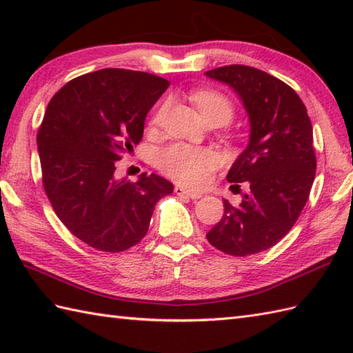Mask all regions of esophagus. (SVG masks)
Here are the masks:
<instances>
[{"mask_svg":"<svg viewBox=\"0 0 353 353\" xmlns=\"http://www.w3.org/2000/svg\"><path fill=\"white\" fill-rule=\"evenodd\" d=\"M174 192L177 194V196H185V197H190V199H200V197H203V194H201V192L186 190V188H183V186H176Z\"/></svg>","mask_w":353,"mask_h":353,"instance_id":"34e87169","label":"esophagus"}]
</instances>
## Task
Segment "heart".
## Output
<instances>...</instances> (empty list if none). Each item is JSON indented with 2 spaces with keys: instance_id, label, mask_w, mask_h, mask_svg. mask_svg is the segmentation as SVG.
Segmentation results:
<instances>
[{
  "instance_id": "heart-1",
  "label": "heart",
  "mask_w": 353,
  "mask_h": 353,
  "mask_svg": "<svg viewBox=\"0 0 353 353\" xmlns=\"http://www.w3.org/2000/svg\"><path fill=\"white\" fill-rule=\"evenodd\" d=\"M192 101L196 103L205 121L215 117H223L228 123L234 112L228 97L215 91H199L192 95ZM163 112L165 106L156 110L153 117L154 123L159 121ZM216 163H219V154L214 150L188 144H172L163 148L157 156V165L165 174L188 186L203 185Z\"/></svg>"
}]
</instances>
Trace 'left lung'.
Segmentation results:
<instances>
[{"mask_svg": "<svg viewBox=\"0 0 353 353\" xmlns=\"http://www.w3.org/2000/svg\"><path fill=\"white\" fill-rule=\"evenodd\" d=\"M229 85L249 115L250 139L228 172L245 182L239 206L224 200L223 219L208 232L215 249L249 256L277 244L294 226L316 177L312 125L301 97L282 80L245 65L206 71Z\"/></svg>", "mask_w": 353, "mask_h": 353, "instance_id": "8db88e82", "label": "left lung"}]
</instances>
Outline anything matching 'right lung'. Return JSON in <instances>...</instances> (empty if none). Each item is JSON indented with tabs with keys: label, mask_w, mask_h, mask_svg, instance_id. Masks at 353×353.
Here are the masks:
<instances>
[{
	"label": "right lung",
	"mask_w": 353,
	"mask_h": 353,
	"mask_svg": "<svg viewBox=\"0 0 353 353\" xmlns=\"http://www.w3.org/2000/svg\"><path fill=\"white\" fill-rule=\"evenodd\" d=\"M170 81L106 68L68 81L50 100L37 132L42 183L74 236L101 252H124L145 236L172 183L142 172L115 179V162L139 144L148 110Z\"/></svg>",
	"instance_id": "obj_1"
}]
</instances>
